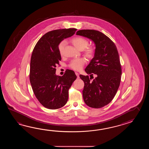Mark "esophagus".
I'll use <instances>...</instances> for the list:
<instances>
[{
  "mask_svg": "<svg viewBox=\"0 0 149 149\" xmlns=\"http://www.w3.org/2000/svg\"><path fill=\"white\" fill-rule=\"evenodd\" d=\"M75 73H76V76H77V77H78V78H79V73H78V72H75Z\"/></svg>",
  "mask_w": 149,
  "mask_h": 149,
  "instance_id": "esophagus-1",
  "label": "esophagus"
}]
</instances>
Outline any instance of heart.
Instances as JSON below:
<instances>
[{
  "instance_id": "1",
  "label": "heart",
  "mask_w": 149,
  "mask_h": 149,
  "mask_svg": "<svg viewBox=\"0 0 149 149\" xmlns=\"http://www.w3.org/2000/svg\"><path fill=\"white\" fill-rule=\"evenodd\" d=\"M72 42L73 45L79 50L84 49V53L88 57H91L94 53V49L92 47H87L88 45V41L85 38L81 37H76L72 38ZM66 45V41L62 40L58 46V50L61 55L63 53L64 48ZM86 62L85 58L81 57L74 59L70 62L69 67L73 70H80Z\"/></svg>"
}]
</instances>
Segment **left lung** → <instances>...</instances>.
Segmentation results:
<instances>
[{
  "label": "left lung",
  "instance_id": "8db88e82",
  "mask_svg": "<svg viewBox=\"0 0 149 149\" xmlns=\"http://www.w3.org/2000/svg\"><path fill=\"white\" fill-rule=\"evenodd\" d=\"M76 35L91 39L96 47L94 57L85 69L96 78L91 80L88 76H79L85 84L84 101L89 107L102 108L114 98L120 84L122 70L117 48L110 38L97 30H80Z\"/></svg>",
  "mask_w": 149,
  "mask_h": 149
}]
</instances>
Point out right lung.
<instances>
[{
    "instance_id": "add662e5",
    "label": "right lung",
    "mask_w": 149,
    "mask_h": 149,
    "mask_svg": "<svg viewBox=\"0 0 149 149\" xmlns=\"http://www.w3.org/2000/svg\"><path fill=\"white\" fill-rule=\"evenodd\" d=\"M77 29H58L48 32L41 37L32 51L30 81L36 98L45 108L57 109L67 103L69 89L77 78L72 70L63 76H56L57 64L61 60L58 46L64 38L73 36Z\"/></svg>"
}]
</instances>
